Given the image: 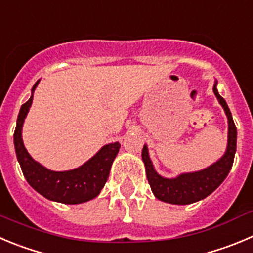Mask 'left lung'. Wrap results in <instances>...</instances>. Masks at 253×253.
<instances>
[{"label": "left lung", "instance_id": "8db88e82", "mask_svg": "<svg viewBox=\"0 0 253 253\" xmlns=\"http://www.w3.org/2000/svg\"><path fill=\"white\" fill-rule=\"evenodd\" d=\"M216 85H217V82H215L213 84V93L220 104L222 105L228 120V139L226 153L223 154L220 160L213 163L206 169L181 174L174 179H168V177L160 176L155 171L150 156H149L148 146L144 145L141 158H143L144 165H145L146 177H148L151 191L159 200L175 204V205H189V204L200 201L209 196L211 192L215 191L230 172L233 164V159H235V153H236L237 130L230 109H228L225 99L218 94Z\"/></svg>", "mask_w": 253, "mask_h": 253}]
</instances>
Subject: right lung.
<instances>
[{
	"instance_id": "1",
	"label": "right lung",
	"mask_w": 253,
	"mask_h": 253,
	"mask_svg": "<svg viewBox=\"0 0 253 253\" xmlns=\"http://www.w3.org/2000/svg\"><path fill=\"white\" fill-rule=\"evenodd\" d=\"M38 83L40 81L33 85L30 99L21 107L13 135L14 150L23 175L28 184L48 200L69 205L92 200L104 187L120 144L112 143L104 145L82 167L68 171H52L33 160L23 144L22 126L32 104L33 92Z\"/></svg>"
}]
</instances>
